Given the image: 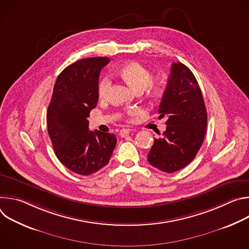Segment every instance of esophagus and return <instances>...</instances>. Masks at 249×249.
Returning a JSON list of instances; mask_svg holds the SVG:
<instances>
[{"label":"esophagus","instance_id":"obj_1","mask_svg":"<svg viewBox=\"0 0 249 249\" xmlns=\"http://www.w3.org/2000/svg\"><path fill=\"white\" fill-rule=\"evenodd\" d=\"M130 134V130L129 129H121L119 132V135L121 137H127Z\"/></svg>","mask_w":249,"mask_h":249}]
</instances>
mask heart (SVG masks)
I'll return each instance as SVG.
<instances>
[{"label": "heart", "instance_id": "heart-1", "mask_svg": "<svg viewBox=\"0 0 249 249\" xmlns=\"http://www.w3.org/2000/svg\"><path fill=\"white\" fill-rule=\"evenodd\" d=\"M119 74L122 79L127 82L132 88L141 91L147 88L151 94L157 95L163 89V83L161 80L152 81V73L145 66L139 62H129L123 65ZM112 81L109 76H104L98 85V94L101 98L107 97L111 89Z\"/></svg>", "mask_w": 249, "mask_h": 249}]
</instances>
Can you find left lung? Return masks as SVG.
Wrapping results in <instances>:
<instances>
[{
    "label": "left lung",
    "mask_w": 249,
    "mask_h": 249,
    "mask_svg": "<svg viewBox=\"0 0 249 249\" xmlns=\"http://www.w3.org/2000/svg\"><path fill=\"white\" fill-rule=\"evenodd\" d=\"M160 118L167 117L162 137L155 139L148 161L158 169L172 173L189 164L205 138L207 111L198 82L188 67L172 63L163 92Z\"/></svg>",
    "instance_id": "8db88e82"
}]
</instances>
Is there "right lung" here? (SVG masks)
Instances as JSON below:
<instances>
[{
    "mask_svg": "<svg viewBox=\"0 0 249 249\" xmlns=\"http://www.w3.org/2000/svg\"><path fill=\"white\" fill-rule=\"evenodd\" d=\"M107 57L79 60L65 68L54 85L47 129L54 153L68 169L90 175L109 162L116 137L89 129V112L98 100V79Z\"/></svg>",
    "mask_w": 249,
    "mask_h": 249,
    "instance_id": "obj_1",
    "label": "right lung"
}]
</instances>
